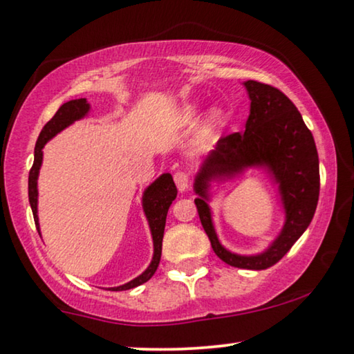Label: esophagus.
I'll return each instance as SVG.
<instances>
[{"instance_id": "esophagus-1", "label": "esophagus", "mask_w": 354, "mask_h": 354, "mask_svg": "<svg viewBox=\"0 0 354 354\" xmlns=\"http://www.w3.org/2000/svg\"><path fill=\"white\" fill-rule=\"evenodd\" d=\"M175 184H176V187H178V191H186L187 189V186H189V176L186 175V173L184 171H176L175 173Z\"/></svg>"}]
</instances>
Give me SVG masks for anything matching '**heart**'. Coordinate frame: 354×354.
I'll list each match as a JSON object with an SVG mask.
<instances>
[{
	"label": "heart",
	"mask_w": 354,
	"mask_h": 354,
	"mask_svg": "<svg viewBox=\"0 0 354 354\" xmlns=\"http://www.w3.org/2000/svg\"><path fill=\"white\" fill-rule=\"evenodd\" d=\"M198 111L200 109L195 103H189V104H186V106H183L181 111L178 113L179 122H183V124L194 122V120L197 119ZM224 119H225V113H224L223 108L214 106L213 109H211L208 115H207V119H205V124H203L205 135L213 133L216 129H219V127L224 124Z\"/></svg>",
	"instance_id": "heart-1"
}]
</instances>
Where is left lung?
<instances>
[{"mask_svg":"<svg viewBox=\"0 0 354 354\" xmlns=\"http://www.w3.org/2000/svg\"><path fill=\"white\" fill-rule=\"evenodd\" d=\"M243 86L251 102L245 131L219 140L203 157L194 178V202L221 261L246 270H263L281 259L312 223L319 197V160L312 131L286 95L257 81H245ZM248 169L261 171L277 184L285 221L266 250L239 255L220 243L209 203L218 190L214 187L234 180Z\"/></svg>","mask_w":354,"mask_h":354,"instance_id":"obj_1","label":"left lung"}]
</instances>
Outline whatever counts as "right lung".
<instances>
[{
	"mask_svg": "<svg viewBox=\"0 0 354 354\" xmlns=\"http://www.w3.org/2000/svg\"><path fill=\"white\" fill-rule=\"evenodd\" d=\"M91 113V103L87 102V98H77L71 100V102L63 103L57 111L54 118L44 125V129L41 130L39 138L36 141L35 146V162L33 167L30 170L28 176V198H30V207L33 211V218L36 229H38L39 235V218H38V176L42 165V149L47 141H50L55 135H59L62 130H65L66 127H70L76 122L87 118ZM176 186L173 183V178L170 173H163L156 181H152L149 186L145 189L143 195H141V207H143V213L146 216L147 225H149L151 236H152V246H154V252H152L151 263L147 266L146 270L138 275L131 281L120 284V286L108 288L111 291H127V289L136 288L140 284L146 283L152 275H154L157 267H159L160 256H162V240H163V230H165V221L167 213L173 200L176 198Z\"/></svg>",
	"mask_w": 354,
	"mask_h": 354,
	"instance_id": "1",
	"label": "right lung"
}]
</instances>
